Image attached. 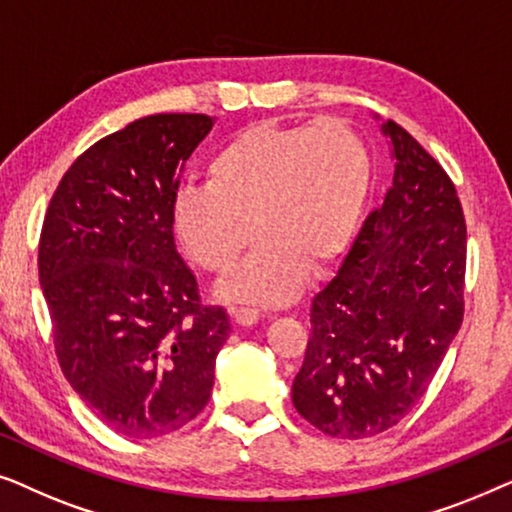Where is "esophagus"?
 <instances>
[{"instance_id": "34e87169", "label": "esophagus", "mask_w": 512, "mask_h": 512, "mask_svg": "<svg viewBox=\"0 0 512 512\" xmlns=\"http://www.w3.org/2000/svg\"><path fill=\"white\" fill-rule=\"evenodd\" d=\"M233 319L240 326H254L261 319V314H258V310H251V307H237V310H233Z\"/></svg>"}]
</instances>
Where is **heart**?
<instances>
[{"label": "heart", "mask_w": 512, "mask_h": 512, "mask_svg": "<svg viewBox=\"0 0 512 512\" xmlns=\"http://www.w3.org/2000/svg\"><path fill=\"white\" fill-rule=\"evenodd\" d=\"M368 181L366 146L338 118L249 125L209 158L205 186L177 193L172 228L214 275L237 268L256 230L261 244L221 296L282 305L298 293L305 265L321 268L352 242Z\"/></svg>", "instance_id": "obj_1"}]
</instances>
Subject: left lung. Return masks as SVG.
Masks as SVG:
<instances>
[{
  "label": "left lung",
  "mask_w": 512,
  "mask_h": 512,
  "mask_svg": "<svg viewBox=\"0 0 512 512\" xmlns=\"http://www.w3.org/2000/svg\"><path fill=\"white\" fill-rule=\"evenodd\" d=\"M394 181L335 277L312 300L291 387L296 410L333 438L391 429L426 394L464 319L466 221L457 188L424 146L382 123Z\"/></svg>",
  "instance_id": "left-lung-1"
}]
</instances>
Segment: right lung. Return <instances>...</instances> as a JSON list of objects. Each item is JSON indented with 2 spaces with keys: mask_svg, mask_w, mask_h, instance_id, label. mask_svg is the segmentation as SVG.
Here are the masks:
<instances>
[{
  "mask_svg": "<svg viewBox=\"0 0 512 512\" xmlns=\"http://www.w3.org/2000/svg\"><path fill=\"white\" fill-rule=\"evenodd\" d=\"M205 114L139 118L74 160L39 240V282L67 382L109 429L158 438L191 422L230 335L179 256L172 202Z\"/></svg>",
  "mask_w": 512,
  "mask_h": 512,
  "instance_id": "1",
  "label": "right lung"
}]
</instances>
